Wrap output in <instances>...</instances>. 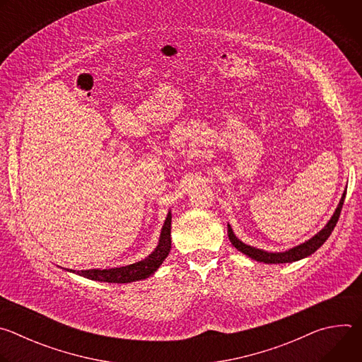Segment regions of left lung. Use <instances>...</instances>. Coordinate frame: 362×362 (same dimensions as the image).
I'll use <instances>...</instances> for the list:
<instances>
[{"label":"left lung","instance_id":"obj_1","mask_svg":"<svg viewBox=\"0 0 362 362\" xmlns=\"http://www.w3.org/2000/svg\"><path fill=\"white\" fill-rule=\"evenodd\" d=\"M344 199H345V192L337 206V209L332 215V218L328 221V223L317 233L314 235L311 239H308L306 242L298 245V246H293L285 252H268V250H264V249H257V247H253L250 245H246L243 243L240 239L236 238V235L233 233L230 225L228 223V236H229V240L232 242V245L240 250L242 253H245L246 256L252 257V259L257 261V262H264V264H291V262H296V261H300L303 259V257L313 255L315 250H318L324 242L329 238V235L332 233L337 222H338V218L341 215V209H342V204H344Z\"/></svg>","mask_w":362,"mask_h":362}]
</instances>
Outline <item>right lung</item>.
<instances>
[{"label":"right lung","mask_w":362,"mask_h":362,"mask_svg":"<svg viewBox=\"0 0 362 362\" xmlns=\"http://www.w3.org/2000/svg\"><path fill=\"white\" fill-rule=\"evenodd\" d=\"M170 225H172V214L169 212L163 223L158 246L154 247V250L148 256H146L144 259L136 264L120 267V268H110V269H87V271L70 269V272L91 281L109 282V284H129V282L146 279L160 268V265L163 264V261L166 259L170 252V247H172Z\"/></svg>","instance_id":"obj_1"}]
</instances>
